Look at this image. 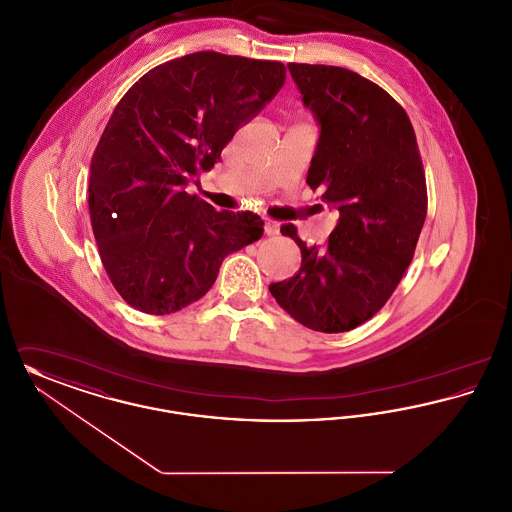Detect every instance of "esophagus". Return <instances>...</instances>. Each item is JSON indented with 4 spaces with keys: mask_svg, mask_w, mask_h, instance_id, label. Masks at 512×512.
I'll use <instances>...</instances> for the list:
<instances>
[{
    "mask_svg": "<svg viewBox=\"0 0 512 512\" xmlns=\"http://www.w3.org/2000/svg\"><path fill=\"white\" fill-rule=\"evenodd\" d=\"M280 232V224L278 222H274V220H267L265 222V234L267 236H276Z\"/></svg>",
    "mask_w": 512,
    "mask_h": 512,
    "instance_id": "34e87169",
    "label": "esophagus"
}]
</instances>
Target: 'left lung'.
<instances>
[{"instance_id": "left-lung-1", "label": "left lung", "mask_w": 512, "mask_h": 512, "mask_svg": "<svg viewBox=\"0 0 512 512\" xmlns=\"http://www.w3.org/2000/svg\"><path fill=\"white\" fill-rule=\"evenodd\" d=\"M288 69L320 124L307 184L340 219L324 247H307L295 226H282L301 249V268L268 290L303 326L349 332L386 305L413 261L426 176L413 124L386 90L341 67Z\"/></svg>"}]
</instances>
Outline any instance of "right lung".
<instances>
[{
	"label": "right lung",
	"instance_id": "right-lung-1",
	"mask_svg": "<svg viewBox=\"0 0 512 512\" xmlns=\"http://www.w3.org/2000/svg\"><path fill=\"white\" fill-rule=\"evenodd\" d=\"M286 80L278 61L197 51L144 74L115 107L90 167L99 257L122 299L171 315L203 297L226 255L263 236L249 211L186 192Z\"/></svg>",
	"mask_w": 512,
	"mask_h": 512
}]
</instances>
